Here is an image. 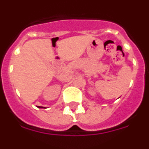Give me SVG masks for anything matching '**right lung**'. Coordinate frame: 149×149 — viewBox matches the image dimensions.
<instances>
[{"mask_svg": "<svg viewBox=\"0 0 149 149\" xmlns=\"http://www.w3.org/2000/svg\"><path fill=\"white\" fill-rule=\"evenodd\" d=\"M42 108H43V107H42Z\"/></svg>", "mask_w": 149, "mask_h": 149, "instance_id": "add662e5", "label": "right lung"}]
</instances>
